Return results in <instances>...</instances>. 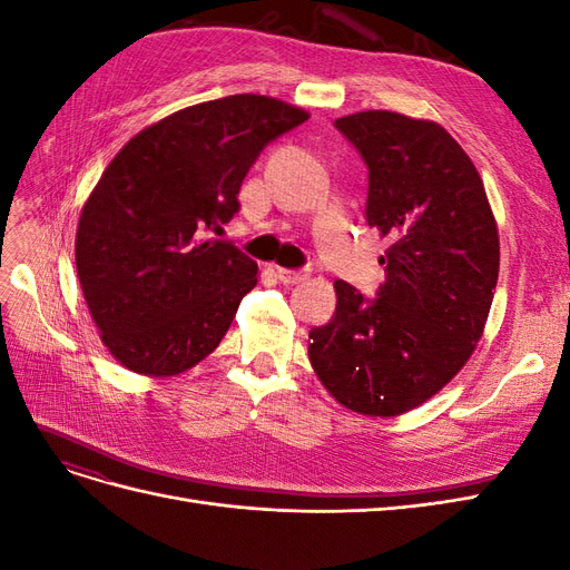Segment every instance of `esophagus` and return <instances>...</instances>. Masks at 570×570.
<instances>
[{
    "label": "esophagus",
    "instance_id": "1",
    "mask_svg": "<svg viewBox=\"0 0 570 570\" xmlns=\"http://www.w3.org/2000/svg\"><path fill=\"white\" fill-rule=\"evenodd\" d=\"M278 278L285 285H295L308 278V268H278Z\"/></svg>",
    "mask_w": 570,
    "mask_h": 570
}]
</instances>
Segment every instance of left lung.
<instances>
[{
  "mask_svg": "<svg viewBox=\"0 0 570 570\" xmlns=\"http://www.w3.org/2000/svg\"><path fill=\"white\" fill-rule=\"evenodd\" d=\"M335 128L368 168L366 223L390 239L375 299L335 281L337 306L308 358L340 404L368 416L416 409L461 371L485 327L499 235L485 187L430 120L361 111Z\"/></svg>",
  "mask_w": 570,
  "mask_h": 570,
  "instance_id": "left-lung-1",
  "label": "left lung"
}]
</instances>
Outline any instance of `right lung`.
<instances>
[{
    "instance_id": "add662e5",
    "label": "right lung",
    "mask_w": 570,
    "mask_h": 570,
    "mask_svg": "<svg viewBox=\"0 0 570 570\" xmlns=\"http://www.w3.org/2000/svg\"><path fill=\"white\" fill-rule=\"evenodd\" d=\"M306 111L230 95L170 114L120 149L85 202L76 266L101 342L126 368L178 375L209 356L256 285L220 230L266 145Z\"/></svg>"
}]
</instances>
